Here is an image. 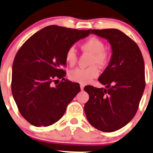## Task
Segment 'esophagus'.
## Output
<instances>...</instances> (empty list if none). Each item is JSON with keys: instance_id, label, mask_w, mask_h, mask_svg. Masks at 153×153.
Instances as JSON below:
<instances>
[{"instance_id": "esophagus-1", "label": "esophagus", "mask_w": 153, "mask_h": 153, "mask_svg": "<svg viewBox=\"0 0 153 153\" xmlns=\"http://www.w3.org/2000/svg\"><path fill=\"white\" fill-rule=\"evenodd\" d=\"M84 86H85V85H84L83 84H80V88H81V90H83V89H84Z\"/></svg>"}]
</instances>
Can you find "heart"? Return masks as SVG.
<instances>
[{"instance_id":"b5f03b06","label":"heart","mask_w":153,"mask_h":153,"mask_svg":"<svg viewBox=\"0 0 153 153\" xmlns=\"http://www.w3.org/2000/svg\"><path fill=\"white\" fill-rule=\"evenodd\" d=\"M83 52L91 55L89 65L87 68H76L69 73V78L74 82L87 84L93 79L97 77L100 70L97 65L104 67L107 65L110 59V53L104 49V42L99 38L91 37L83 42L80 46ZM65 60L71 66L77 63L78 56L74 47L68 48L65 53Z\"/></svg>"}]
</instances>
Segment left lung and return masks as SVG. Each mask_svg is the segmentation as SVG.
I'll use <instances>...</instances> for the list:
<instances>
[{"label":"left lung","mask_w":153,"mask_h":153,"mask_svg":"<svg viewBox=\"0 0 153 153\" xmlns=\"http://www.w3.org/2000/svg\"><path fill=\"white\" fill-rule=\"evenodd\" d=\"M109 40L113 55L98 81L106 88L86 85L89 95L84 110L90 124L104 132L124 127L134 118L145 88V68L139 46L121 30H90Z\"/></svg>","instance_id":"1"}]
</instances>
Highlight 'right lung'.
I'll use <instances>...</instances> for the list:
<instances>
[{
  "label": "right lung",
  "mask_w": 153,
  "mask_h": 153,
  "mask_svg": "<svg viewBox=\"0 0 153 153\" xmlns=\"http://www.w3.org/2000/svg\"><path fill=\"white\" fill-rule=\"evenodd\" d=\"M89 34L90 29L49 25L19 49L13 64L11 89L19 111L32 126L46 127L59 121L80 91L79 83L65 79L62 68L67 65L68 48Z\"/></svg>",
  "instance_id": "right-lung-1"
}]
</instances>
